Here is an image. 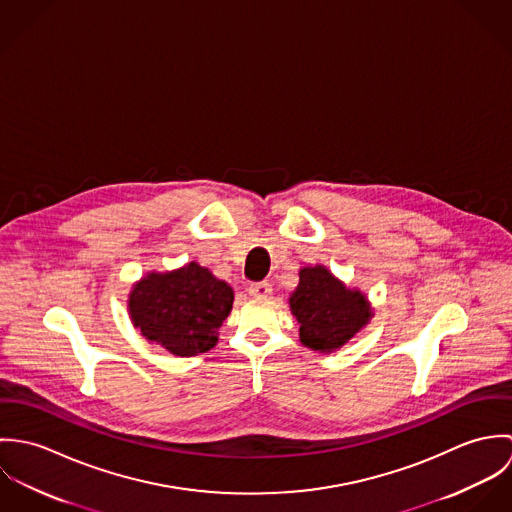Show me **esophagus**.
I'll return each instance as SVG.
<instances>
[{"label":"esophagus","instance_id":"esophagus-1","mask_svg":"<svg viewBox=\"0 0 512 512\" xmlns=\"http://www.w3.org/2000/svg\"><path fill=\"white\" fill-rule=\"evenodd\" d=\"M248 293L254 297H268L272 293V286L268 282H256V284H250Z\"/></svg>","mask_w":512,"mask_h":512}]
</instances>
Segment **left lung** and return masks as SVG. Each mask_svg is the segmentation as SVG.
Returning a JSON list of instances; mask_svg holds the SVG:
<instances>
[{
    "label": "left lung",
    "mask_w": 512,
    "mask_h": 512,
    "mask_svg": "<svg viewBox=\"0 0 512 512\" xmlns=\"http://www.w3.org/2000/svg\"><path fill=\"white\" fill-rule=\"evenodd\" d=\"M288 303L299 323L301 345L319 353L339 351L374 317L366 293L347 286L321 264L299 270V284Z\"/></svg>",
    "instance_id": "left-lung-1"
}]
</instances>
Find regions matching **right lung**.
Instances as JSON below:
<instances>
[{"label":"right lung","mask_w":512,"mask_h":512,"mask_svg":"<svg viewBox=\"0 0 512 512\" xmlns=\"http://www.w3.org/2000/svg\"><path fill=\"white\" fill-rule=\"evenodd\" d=\"M232 288L209 268L189 262L175 270L147 272L130 290L132 325L175 357H195L219 343V327L230 315Z\"/></svg>","instance_id":"1"}]
</instances>
